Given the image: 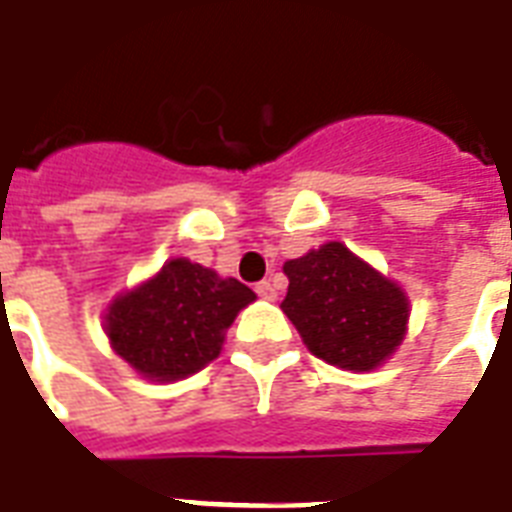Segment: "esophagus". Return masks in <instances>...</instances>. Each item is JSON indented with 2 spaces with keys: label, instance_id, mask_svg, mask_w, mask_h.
Instances as JSON below:
<instances>
[{
  "label": "esophagus",
  "instance_id": "34e87169",
  "mask_svg": "<svg viewBox=\"0 0 512 512\" xmlns=\"http://www.w3.org/2000/svg\"><path fill=\"white\" fill-rule=\"evenodd\" d=\"M256 294H259L261 299H275V297H278V291H275V286H272L270 280H261V283H256Z\"/></svg>",
  "mask_w": 512,
  "mask_h": 512
}]
</instances>
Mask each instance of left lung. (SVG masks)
<instances>
[{
	"instance_id": "obj_1",
	"label": "left lung",
	"mask_w": 512,
	"mask_h": 512,
	"mask_svg": "<svg viewBox=\"0 0 512 512\" xmlns=\"http://www.w3.org/2000/svg\"><path fill=\"white\" fill-rule=\"evenodd\" d=\"M283 272L288 294L280 307L318 359L367 372L402 343L405 294L343 242H326L302 259L286 261Z\"/></svg>"
}]
</instances>
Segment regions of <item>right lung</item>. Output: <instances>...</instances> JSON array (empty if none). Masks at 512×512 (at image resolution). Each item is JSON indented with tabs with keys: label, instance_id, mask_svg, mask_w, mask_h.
<instances>
[{
	"label": "right lung",
	"instance_id": "obj_1",
	"mask_svg": "<svg viewBox=\"0 0 512 512\" xmlns=\"http://www.w3.org/2000/svg\"><path fill=\"white\" fill-rule=\"evenodd\" d=\"M253 299L256 294L240 280L172 259L156 278L115 299L105 329L115 353L140 375L178 380L221 353L234 315Z\"/></svg>",
	"mask_w": 512,
	"mask_h": 512
}]
</instances>
